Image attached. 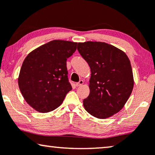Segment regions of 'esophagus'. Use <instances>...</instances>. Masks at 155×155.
<instances>
[{
	"label": "esophagus",
	"mask_w": 155,
	"mask_h": 155,
	"mask_svg": "<svg viewBox=\"0 0 155 155\" xmlns=\"http://www.w3.org/2000/svg\"><path fill=\"white\" fill-rule=\"evenodd\" d=\"M83 83H84V81H83V80H80L79 82H77V83H75V86H76V87L80 86V85H82V84H83Z\"/></svg>",
	"instance_id": "obj_1"
}]
</instances>
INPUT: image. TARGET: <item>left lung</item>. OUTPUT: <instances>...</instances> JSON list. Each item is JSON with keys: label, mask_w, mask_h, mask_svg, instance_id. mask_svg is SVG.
<instances>
[{"label": "left lung", "mask_w": 155, "mask_h": 155, "mask_svg": "<svg viewBox=\"0 0 155 155\" xmlns=\"http://www.w3.org/2000/svg\"><path fill=\"white\" fill-rule=\"evenodd\" d=\"M78 51L91 69L90 92L84 109L98 118L113 116L124 107L133 88L132 68L121 50L104 42L78 43Z\"/></svg>", "instance_id": "obj_1"}]
</instances>
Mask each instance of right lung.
Returning a JSON list of instances; mask_svg holds the SVG:
<instances>
[{"label":"right lung","mask_w":155,"mask_h":155,"mask_svg":"<svg viewBox=\"0 0 155 155\" xmlns=\"http://www.w3.org/2000/svg\"><path fill=\"white\" fill-rule=\"evenodd\" d=\"M77 44L54 40L36 48L23 61L19 87L25 101L37 111L56 109L72 90L66 61L76 51Z\"/></svg>","instance_id":"obj_1"}]
</instances>
